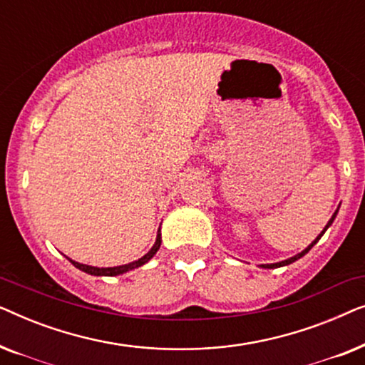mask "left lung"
<instances>
[{
  "instance_id": "8db88e82",
  "label": "left lung",
  "mask_w": 365,
  "mask_h": 365,
  "mask_svg": "<svg viewBox=\"0 0 365 365\" xmlns=\"http://www.w3.org/2000/svg\"><path fill=\"white\" fill-rule=\"evenodd\" d=\"M337 212H339V209H337V211H336V212H334V214H332V217H331V219H329V222L326 224V227H324V229H322V232H321V234H319V236H317L316 239H314V241H312L311 244H309V246H307L306 249H304V251H302V252H299V254H296V256H294V257H289V259H286V261H281V262H274V264H262V266H261V267H264V269H276V267L289 266V264L296 262V261H297V259H301L302 256H306V254H307L309 251H311V249L314 247V244H317V241H319V239H321V237L324 236V232H326V231H327V229H329V226H331V224L334 222V219H336V216H337Z\"/></svg>"
}]
</instances>
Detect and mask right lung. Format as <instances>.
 I'll use <instances>...</instances> for the list:
<instances>
[{
  "label": "right lung",
  "instance_id": "add662e5",
  "mask_svg": "<svg viewBox=\"0 0 365 365\" xmlns=\"http://www.w3.org/2000/svg\"><path fill=\"white\" fill-rule=\"evenodd\" d=\"M161 247V226L158 229V236H156V242H154V246L149 249L148 254H144L141 259H138V261H133L129 264H124V266H116V267H94V266H88V264H81V262H76L73 261V259H69V262L73 264L74 267H78L79 271L86 272V274H91V276H119V274H124L128 271H133V269L136 267H141L146 264L149 259H153L154 254L158 252V249Z\"/></svg>",
  "mask_w": 365,
  "mask_h": 365
}]
</instances>
